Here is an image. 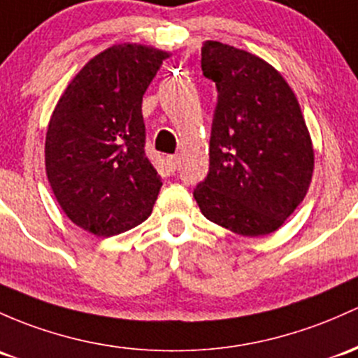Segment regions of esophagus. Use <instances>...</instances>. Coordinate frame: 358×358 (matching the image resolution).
<instances>
[{
  "mask_svg": "<svg viewBox=\"0 0 358 358\" xmlns=\"http://www.w3.org/2000/svg\"><path fill=\"white\" fill-rule=\"evenodd\" d=\"M165 164H167L169 171L176 172V169H178V164H179V157L178 155H167L165 157Z\"/></svg>",
  "mask_w": 358,
  "mask_h": 358,
  "instance_id": "esophagus-1",
  "label": "esophagus"
}]
</instances>
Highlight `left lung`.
<instances>
[{"instance_id":"1","label":"left lung","mask_w":358,"mask_h":358,"mask_svg":"<svg viewBox=\"0 0 358 358\" xmlns=\"http://www.w3.org/2000/svg\"><path fill=\"white\" fill-rule=\"evenodd\" d=\"M217 85L210 169L193 196L213 224L245 237L275 232L309 189L314 150L301 106L275 68L217 41L201 48Z\"/></svg>"}]
</instances>
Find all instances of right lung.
Returning a JSON list of instances; mask_svg holds the SVG:
<instances>
[{"mask_svg":"<svg viewBox=\"0 0 358 358\" xmlns=\"http://www.w3.org/2000/svg\"><path fill=\"white\" fill-rule=\"evenodd\" d=\"M169 57L121 44L90 59L61 95L45 134V172L73 224L97 237L140 225L162 179L145 153L141 101Z\"/></svg>","mask_w":358,"mask_h":358,"instance_id":"add662e5","label":"right lung"}]
</instances>
